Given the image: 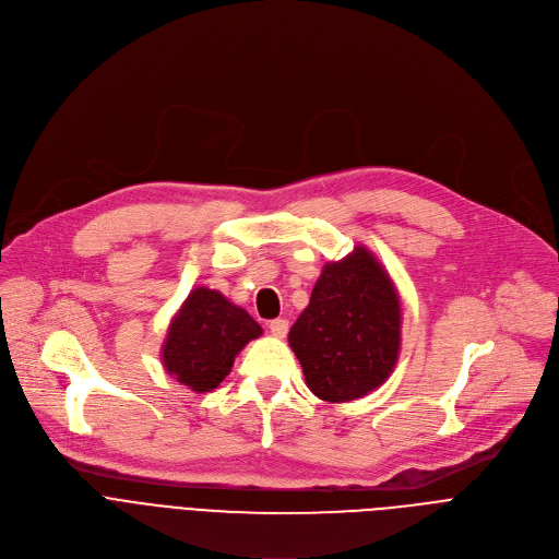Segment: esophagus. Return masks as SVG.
Instances as JSON below:
<instances>
[{"instance_id": "34e87169", "label": "esophagus", "mask_w": 559, "mask_h": 559, "mask_svg": "<svg viewBox=\"0 0 559 559\" xmlns=\"http://www.w3.org/2000/svg\"><path fill=\"white\" fill-rule=\"evenodd\" d=\"M267 328H270L272 336H276V338H285L289 332V323L285 321V318H274V321L267 323Z\"/></svg>"}]
</instances>
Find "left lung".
Here are the masks:
<instances>
[{
  "instance_id": "left-lung-1",
  "label": "left lung",
  "mask_w": 559,
  "mask_h": 559,
  "mask_svg": "<svg viewBox=\"0 0 559 559\" xmlns=\"http://www.w3.org/2000/svg\"><path fill=\"white\" fill-rule=\"evenodd\" d=\"M401 321L395 285L367 248L328 263L289 330L311 393L347 403L378 389L401 354Z\"/></svg>"
}]
</instances>
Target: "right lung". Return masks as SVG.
Masks as SVG:
<instances>
[{
	"label": "right lung",
	"instance_id": "right-lung-1",
	"mask_svg": "<svg viewBox=\"0 0 559 559\" xmlns=\"http://www.w3.org/2000/svg\"><path fill=\"white\" fill-rule=\"evenodd\" d=\"M263 334L254 318L221 292L197 287L175 313L162 347L170 376L197 393L216 389L236 354Z\"/></svg>",
	"mask_w": 559,
	"mask_h": 559
}]
</instances>
